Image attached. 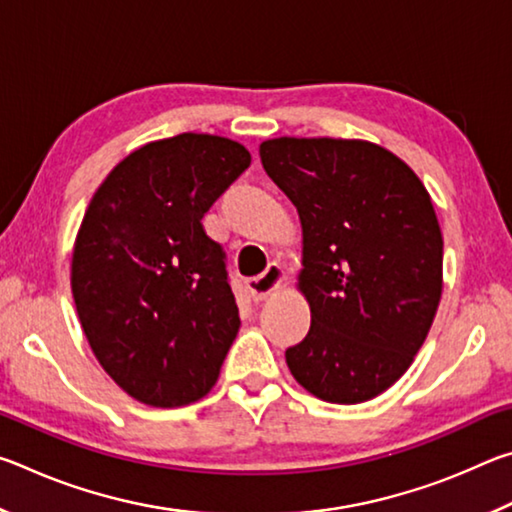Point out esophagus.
<instances>
[{"label":"esophagus","mask_w":512,"mask_h":512,"mask_svg":"<svg viewBox=\"0 0 512 512\" xmlns=\"http://www.w3.org/2000/svg\"><path fill=\"white\" fill-rule=\"evenodd\" d=\"M282 280H284L282 266L273 262V264H268V268H266L262 275L250 277V280L246 282V291H248V296L253 298L255 302H262V300H266L268 296H271V293L277 287H280Z\"/></svg>","instance_id":"1"}]
</instances>
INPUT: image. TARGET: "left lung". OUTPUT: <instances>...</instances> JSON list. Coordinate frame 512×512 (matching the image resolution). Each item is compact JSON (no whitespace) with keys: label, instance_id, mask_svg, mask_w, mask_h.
I'll use <instances>...</instances> for the list:
<instances>
[{"label":"left lung","instance_id":"1","mask_svg":"<svg viewBox=\"0 0 512 512\" xmlns=\"http://www.w3.org/2000/svg\"><path fill=\"white\" fill-rule=\"evenodd\" d=\"M268 178L302 223L298 287L311 309L287 366L311 395L372 400L427 339L443 293V235L429 192L391 151L363 140L277 137Z\"/></svg>","mask_w":512,"mask_h":512}]
</instances>
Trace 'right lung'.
<instances>
[{
  "label": "right lung",
  "instance_id": "1",
  "mask_svg": "<svg viewBox=\"0 0 512 512\" xmlns=\"http://www.w3.org/2000/svg\"><path fill=\"white\" fill-rule=\"evenodd\" d=\"M248 167L239 142L183 133L133 151L92 196L72 293L94 357L135 400L185 406L219 379L241 320L201 221Z\"/></svg>",
  "mask_w": 512,
  "mask_h": 512
}]
</instances>
